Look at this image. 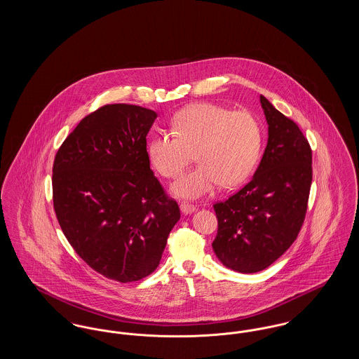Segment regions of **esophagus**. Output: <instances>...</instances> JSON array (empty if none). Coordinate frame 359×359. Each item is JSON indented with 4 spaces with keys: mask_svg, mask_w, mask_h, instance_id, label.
<instances>
[{
    "mask_svg": "<svg viewBox=\"0 0 359 359\" xmlns=\"http://www.w3.org/2000/svg\"><path fill=\"white\" fill-rule=\"evenodd\" d=\"M195 205H191V203H188V202H182L180 203V210H182V212L183 214H191V212H194L195 211Z\"/></svg>",
    "mask_w": 359,
    "mask_h": 359,
    "instance_id": "1",
    "label": "esophagus"
}]
</instances>
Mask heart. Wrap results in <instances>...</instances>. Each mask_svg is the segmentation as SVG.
Listing matches in <instances>:
<instances>
[{
	"label": "heart",
	"mask_w": 359,
	"mask_h": 359,
	"mask_svg": "<svg viewBox=\"0 0 359 359\" xmlns=\"http://www.w3.org/2000/svg\"><path fill=\"white\" fill-rule=\"evenodd\" d=\"M171 129L151 140L148 156L161 176L175 179L195 154L198 164L173 184V192L182 198L203 196L219 183L238 186L256 168L264 130L248 110L192 103L173 116Z\"/></svg>",
	"instance_id": "b5f03b06"
}]
</instances>
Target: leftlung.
Wrapping results in <instances>:
<instances>
[{
  "instance_id": "obj_1",
  "label": "left lung",
  "mask_w": 359,
  "mask_h": 359,
  "mask_svg": "<svg viewBox=\"0 0 359 359\" xmlns=\"http://www.w3.org/2000/svg\"><path fill=\"white\" fill-rule=\"evenodd\" d=\"M268 122V144L253 179L214 205L218 233L212 249L224 266L256 273L296 241L307 212L312 151L294 121L259 97Z\"/></svg>"
}]
</instances>
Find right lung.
Masks as SVG:
<instances>
[{"label": "right lung", "mask_w": 359, "mask_h": 359, "mask_svg": "<svg viewBox=\"0 0 359 359\" xmlns=\"http://www.w3.org/2000/svg\"><path fill=\"white\" fill-rule=\"evenodd\" d=\"M156 117L136 104H104L69 133L52 167L53 208L69 245L91 269L123 284L154 272L180 219L149 165Z\"/></svg>", "instance_id": "obj_1"}]
</instances>
